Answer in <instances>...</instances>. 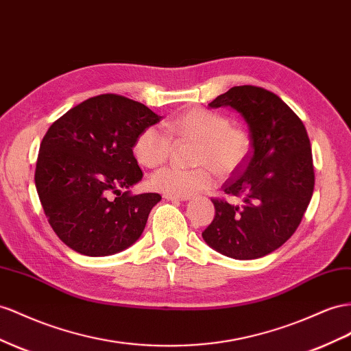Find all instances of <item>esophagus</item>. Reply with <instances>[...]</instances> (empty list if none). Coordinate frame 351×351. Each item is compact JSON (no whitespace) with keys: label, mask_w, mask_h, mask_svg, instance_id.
Returning a JSON list of instances; mask_svg holds the SVG:
<instances>
[{"label":"esophagus","mask_w":351,"mask_h":351,"mask_svg":"<svg viewBox=\"0 0 351 351\" xmlns=\"http://www.w3.org/2000/svg\"><path fill=\"white\" fill-rule=\"evenodd\" d=\"M164 197L167 201H187L189 196H177V195H169V193H164Z\"/></svg>","instance_id":"34e87169"}]
</instances>
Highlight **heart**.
Here are the masks:
<instances>
[{
	"label": "heart",
	"instance_id": "b5f03b06",
	"mask_svg": "<svg viewBox=\"0 0 351 351\" xmlns=\"http://www.w3.org/2000/svg\"><path fill=\"white\" fill-rule=\"evenodd\" d=\"M178 138L196 141L195 169H183L168 165L156 171L150 184L155 191L189 196L206 191L214 183L213 171L217 176H230L250 158L252 140L248 131L230 125V119L221 113L202 108H193L177 117L168 127ZM169 132L158 125L141 130L134 141V155L138 162L149 168L164 164L171 152L173 140Z\"/></svg>",
	"mask_w": 351,
	"mask_h": 351
}]
</instances>
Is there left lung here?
<instances>
[{"mask_svg":"<svg viewBox=\"0 0 351 351\" xmlns=\"http://www.w3.org/2000/svg\"><path fill=\"white\" fill-rule=\"evenodd\" d=\"M208 106L239 112L248 124L252 149L221 187L236 202L211 199L215 215L202 238L226 257L261 258L297 230L313 195V156L306 127L276 94L255 85L233 87Z\"/></svg>","mask_w":351,"mask_h":351,"instance_id":"8db88e82","label":"left lung"}]
</instances>
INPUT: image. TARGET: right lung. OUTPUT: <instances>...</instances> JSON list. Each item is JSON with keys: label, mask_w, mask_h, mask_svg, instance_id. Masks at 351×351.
<instances>
[{"label": "right lung", "mask_w": 351, "mask_h": 351, "mask_svg": "<svg viewBox=\"0 0 351 351\" xmlns=\"http://www.w3.org/2000/svg\"><path fill=\"white\" fill-rule=\"evenodd\" d=\"M159 121L143 103L100 94L53 122L40 146L35 186L64 245L88 257H105L140 238L160 195L121 189L143 177L132 147L141 130Z\"/></svg>", "instance_id": "obj_1"}]
</instances>
